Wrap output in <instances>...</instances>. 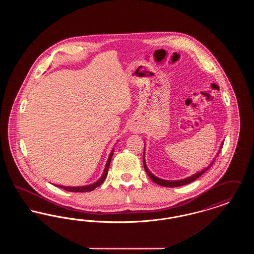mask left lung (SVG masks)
I'll use <instances>...</instances> for the list:
<instances>
[{
	"mask_svg": "<svg viewBox=\"0 0 254 254\" xmlns=\"http://www.w3.org/2000/svg\"><path fill=\"white\" fill-rule=\"evenodd\" d=\"M222 147V146H221ZM144 167H145V171H146V173H147V175L149 176V178L152 180L153 182H155L156 184L158 185H160V186H162V187H167V188H175V187H181V186H184V185H187V184H190V183H191V182H193L194 180H196L197 178H199L204 172H205V170H207V169H204V170H202V171H199V172H197L196 174H194L192 176H190V177H189V178H186V179H183V180H179V181H168V180H163V179H160V178H158L156 176H154L151 172H149V170L147 169L146 168V166H145V154H144ZM212 164H213V162L210 164V166H212Z\"/></svg>",
	"mask_w": 254,
	"mask_h": 254,
	"instance_id": "obj_1",
	"label": "left lung"
}]
</instances>
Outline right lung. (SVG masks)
Here are the masks:
<instances>
[{
  "mask_svg": "<svg viewBox=\"0 0 254 254\" xmlns=\"http://www.w3.org/2000/svg\"><path fill=\"white\" fill-rule=\"evenodd\" d=\"M113 155V150L111 151L110 155H109V160H108V163L106 165V168L104 170V174L103 176L100 178L99 181H97L96 183L90 185V186H85V187H77V188H73V187H63V186H56L58 188L61 189H64V190H67V191H71V192H87V191H92L96 189L97 187L101 186L103 184V182L106 180L107 178V175H108V172H109V164H110V161H111V158Z\"/></svg>",
  "mask_w": 254,
  "mask_h": 254,
  "instance_id": "add662e5",
  "label": "right lung"
}]
</instances>
